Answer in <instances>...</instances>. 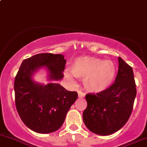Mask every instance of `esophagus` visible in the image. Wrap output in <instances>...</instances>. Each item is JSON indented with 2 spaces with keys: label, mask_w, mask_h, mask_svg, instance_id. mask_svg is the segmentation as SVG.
Instances as JSON below:
<instances>
[{
  "label": "esophagus",
  "mask_w": 147,
  "mask_h": 147,
  "mask_svg": "<svg viewBox=\"0 0 147 147\" xmlns=\"http://www.w3.org/2000/svg\"><path fill=\"white\" fill-rule=\"evenodd\" d=\"M78 98H84L85 97V93H82L81 91H78Z\"/></svg>",
  "instance_id": "1"
}]
</instances>
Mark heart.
<instances>
[{
    "instance_id": "b5f03b06",
    "label": "heart",
    "mask_w": 147,
    "mask_h": 147,
    "mask_svg": "<svg viewBox=\"0 0 147 147\" xmlns=\"http://www.w3.org/2000/svg\"><path fill=\"white\" fill-rule=\"evenodd\" d=\"M71 72L65 71L64 76L72 80V75L78 79H84L86 90L92 93H100L108 89L113 84L117 74L115 63L95 57H81L75 59L71 66Z\"/></svg>"
}]
</instances>
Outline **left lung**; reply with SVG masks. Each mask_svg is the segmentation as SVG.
<instances>
[{
    "label": "left lung",
    "instance_id": "8db88e82",
    "mask_svg": "<svg viewBox=\"0 0 147 147\" xmlns=\"http://www.w3.org/2000/svg\"><path fill=\"white\" fill-rule=\"evenodd\" d=\"M119 69L115 83L104 92L87 94L83 113L86 127L106 136L120 129L131 115L137 90L131 67L118 57Z\"/></svg>",
    "mask_w": 147,
    "mask_h": 147
}]
</instances>
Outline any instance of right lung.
<instances>
[{"label": "right lung", "mask_w": 147, "mask_h": 147, "mask_svg": "<svg viewBox=\"0 0 147 147\" xmlns=\"http://www.w3.org/2000/svg\"><path fill=\"white\" fill-rule=\"evenodd\" d=\"M66 62L62 54H36L22 61L16 75L14 90L18 113L24 124L35 132L47 134L59 129L78 98L76 91L52 82L62 79ZM42 68L47 71L51 81L46 85L33 78Z\"/></svg>", "instance_id": "right-lung-1"}]
</instances>
